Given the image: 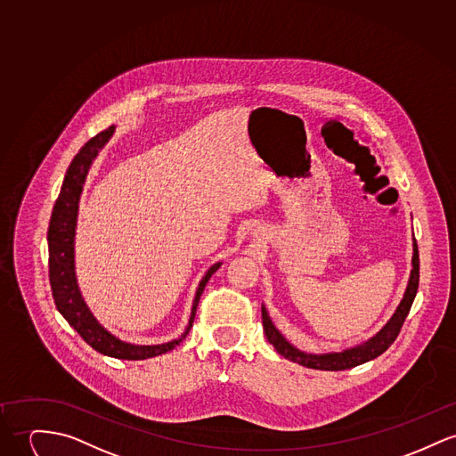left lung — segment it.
Masks as SVG:
<instances>
[{"label":"left lung","mask_w":456,"mask_h":456,"mask_svg":"<svg viewBox=\"0 0 456 456\" xmlns=\"http://www.w3.org/2000/svg\"><path fill=\"white\" fill-rule=\"evenodd\" d=\"M419 280H420V258H419V246L417 240H413V256H411V273H410V280L406 291L403 295V300L399 302L397 309L394 311V314L390 315V319L384 324V328L380 331H377V335H373L371 338H368L362 344H357L349 349H344L340 352H326V354H311V352L300 351L295 346H291L282 335L280 330L274 326V322L271 321L269 313L265 309V305L262 304V324H264V331L265 337L269 340V344L274 346V349L281 354L282 357L302 364L305 368H313V370H324V371H340V370H351L354 366H359L362 362H368L375 357H379L394 344V340L397 338L401 326L406 319V315L411 309V304L417 297V289H419Z\"/></svg>","instance_id":"1"}]
</instances>
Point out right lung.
<instances>
[{
  "mask_svg": "<svg viewBox=\"0 0 456 456\" xmlns=\"http://www.w3.org/2000/svg\"><path fill=\"white\" fill-rule=\"evenodd\" d=\"M114 134V126H109L99 135L86 142L79 152L74 156L72 163L64 176V183L61 194L55 201L52 211L50 227H48V269H50V286L52 295L57 305V311L64 315V319L79 333V337L97 352L116 357V359H128V361H141L147 357H156L161 354L174 351L176 346L187 337L192 328L194 315L198 309L200 297L210 281L211 276L218 271L222 262L210 265L205 276L200 281L189 322L183 333L170 342L154 344V346H139L130 344L110 333L104 324L94 315L90 307L86 305L77 278H76V264H74V238H76V224H77V210H79V198L83 192V185L94 159L99 156L101 149L104 147Z\"/></svg>",
  "mask_w": 456,
  "mask_h": 456,
  "instance_id": "obj_1",
  "label": "right lung"
}]
</instances>
